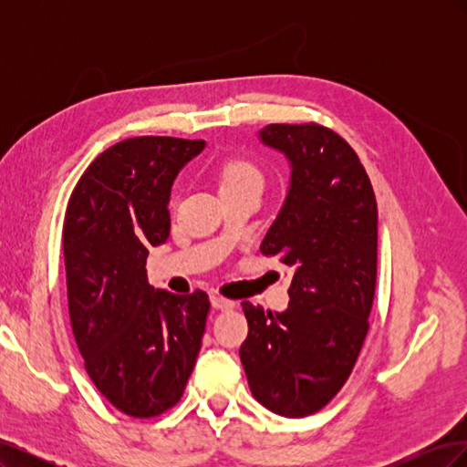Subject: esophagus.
Returning <instances> with one entry per match:
<instances>
[{"label":"esophagus","instance_id":"1","mask_svg":"<svg viewBox=\"0 0 467 467\" xmlns=\"http://www.w3.org/2000/svg\"><path fill=\"white\" fill-rule=\"evenodd\" d=\"M210 300H212V306H214L216 309H222V312H228V309H234V307H235V302H234V300L223 298V296H218V294L212 296Z\"/></svg>","mask_w":467,"mask_h":467}]
</instances>
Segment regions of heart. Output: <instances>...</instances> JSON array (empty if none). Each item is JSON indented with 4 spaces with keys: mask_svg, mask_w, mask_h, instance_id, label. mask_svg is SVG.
Here are the masks:
<instances>
[{
    "mask_svg": "<svg viewBox=\"0 0 467 467\" xmlns=\"http://www.w3.org/2000/svg\"><path fill=\"white\" fill-rule=\"evenodd\" d=\"M214 177L222 196L244 191H263L265 179L261 169L245 155H225L214 165Z\"/></svg>",
    "mask_w": 467,
    "mask_h": 467,
    "instance_id": "1",
    "label": "heart"
}]
</instances>
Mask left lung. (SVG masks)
Masks as SVG:
<instances>
[{
	"instance_id": "8db88e82",
	"label": "left lung",
	"mask_w": 467,
	"mask_h": 467,
	"mask_svg": "<svg viewBox=\"0 0 467 467\" xmlns=\"http://www.w3.org/2000/svg\"><path fill=\"white\" fill-rule=\"evenodd\" d=\"M261 140L292 163L286 202L261 245L288 266L290 304L285 314L242 304L249 333L239 358L253 398L298 419L345 386L368 335L378 206L357 151L327 126L268 124Z\"/></svg>"
}]
</instances>
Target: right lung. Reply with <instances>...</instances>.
I'll return each instance as SVG.
<instances>
[{"mask_svg":"<svg viewBox=\"0 0 467 467\" xmlns=\"http://www.w3.org/2000/svg\"><path fill=\"white\" fill-rule=\"evenodd\" d=\"M204 140L136 136L99 153L67 201L62 247L69 319L97 389L124 415L175 407L202 345L208 294L148 285V249L171 228L169 194Z\"/></svg>","mask_w":467,"mask_h":467,"instance_id":"obj_1","label":"right lung"}]
</instances>
